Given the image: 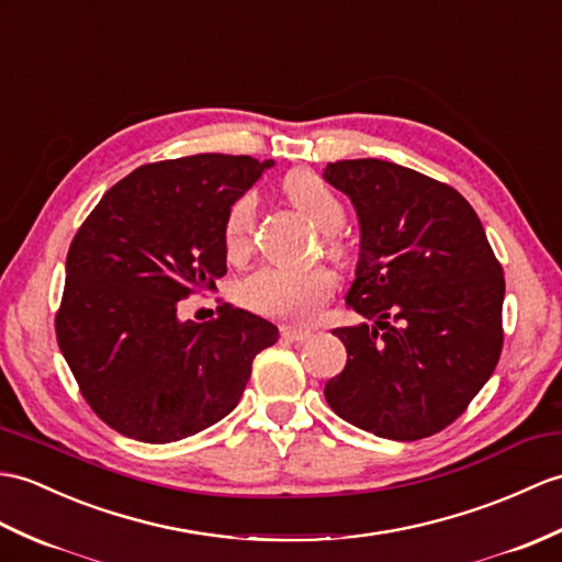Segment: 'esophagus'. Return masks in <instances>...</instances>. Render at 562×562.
Returning a JSON list of instances; mask_svg holds the SVG:
<instances>
[{
	"instance_id": "obj_1",
	"label": "esophagus",
	"mask_w": 562,
	"mask_h": 562,
	"mask_svg": "<svg viewBox=\"0 0 562 562\" xmlns=\"http://www.w3.org/2000/svg\"><path fill=\"white\" fill-rule=\"evenodd\" d=\"M280 333H282L284 340H290V342H304V340H308V337H311V330L292 328V325H282Z\"/></svg>"
}]
</instances>
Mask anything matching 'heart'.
<instances>
[{
  "instance_id": "b5f03b06",
  "label": "heart",
  "mask_w": 562,
  "mask_h": 562,
  "mask_svg": "<svg viewBox=\"0 0 562 562\" xmlns=\"http://www.w3.org/2000/svg\"><path fill=\"white\" fill-rule=\"evenodd\" d=\"M284 193L302 211L313 227L323 234L340 229L345 222V205L325 181L308 169H296L282 181ZM256 195L244 193L232 203L225 217V246L229 256L241 258L251 249V229H254ZM330 254L335 258L342 256V246L328 237ZM333 278L328 270H284V268H260L251 278H246L241 286L244 304L256 313L270 318L308 323L321 313L323 304L333 296Z\"/></svg>"
}]
</instances>
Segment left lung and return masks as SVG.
Returning <instances> with one entry per match:
<instances>
[{
  "label": "left lung",
  "instance_id": "left-lung-1",
  "mask_svg": "<svg viewBox=\"0 0 562 562\" xmlns=\"http://www.w3.org/2000/svg\"><path fill=\"white\" fill-rule=\"evenodd\" d=\"M323 179L359 217L347 304L371 323L333 335L347 367L325 385L337 416L390 440L452 424L486 385L503 347V268L474 207L395 162H328Z\"/></svg>",
  "mask_w": 562,
  "mask_h": 562
}]
</instances>
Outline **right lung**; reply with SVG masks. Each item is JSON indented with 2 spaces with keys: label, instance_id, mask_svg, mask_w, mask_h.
<instances>
[{
  "label": "right lung",
  "instance_id": "add662e5",
  "mask_svg": "<svg viewBox=\"0 0 562 562\" xmlns=\"http://www.w3.org/2000/svg\"><path fill=\"white\" fill-rule=\"evenodd\" d=\"M272 160L201 153L143 165L102 195L69 246L57 342L86 402L116 434L172 442L237 407L278 325L179 302L227 272L225 217Z\"/></svg>",
  "mask_w": 562,
  "mask_h": 562
}]
</instances>
